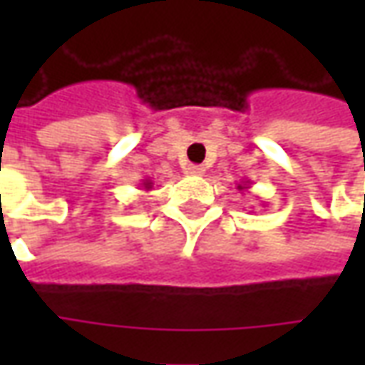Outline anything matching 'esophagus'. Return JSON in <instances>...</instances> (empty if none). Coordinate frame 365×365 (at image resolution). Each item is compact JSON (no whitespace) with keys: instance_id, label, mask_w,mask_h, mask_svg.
<instances>
[{"instance_id":"34e87169","label":"esophagus","mask_w":365,"mask_h":365,"mask_svg":"<svg viewBox=\"0 0 365 365\" xmlns=\"http://www.w3.org/2000/svg\"><path fill=\"white\" fill-rule=\"evenodd\" d=\"M185 170H187V174H190V175H203V174H205V168L195 166V164H190V166L185 168Z\"/></svg>"}]
</instances>
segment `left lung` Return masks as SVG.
<instances>
[{
  "mask_svg": "<svg viewBox=\"0 0 365 365\" xmlns=\"http://www.w3.org/2000/svg\"><path fill=\"white\" fill-rule=\"evenodd\" d=\"M248 183L250 182H242V183H238V190L242 191V190H248V187H250V185H248Z\"/></svg>",
  "mask_w": 365,
  "mask_h": 365,
  "instance_id": "1",
  "label": "left lung"
}]
</instances>
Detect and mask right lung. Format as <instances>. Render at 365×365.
<instances>
[{
    "mask_svg": "<svg viewBox=\"0 0 365 365\" xmlns=\"http://www.w3.org/2000/svg\"><path fill=\"white\" fill-rule=\"evenodd\" d=\"M140 187H143V190H146V191L152 190V182H150V180H144V182L140 183Z\"/></svg>",
    "mask_w": 365,
    "mask_h": 365,
    "instance_id": "1",
    "label": "right lung"
}]
</instances>
